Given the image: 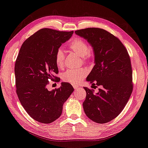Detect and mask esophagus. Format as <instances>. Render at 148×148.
Wrapping results in <instances>:
<instances>
[{
	"label": "esophagus",
	"mask_w": 148,
	"mask_h": 148,
	"mask_svg": "<svg viewBox=\"0 0 148 148\" xmlns=\"http://www.w3.org/2000/svg\"><path fill=\"white\" fill-rule=\"evenodd\" d=\"M73 87H74V89H79V88H80V87H79V86H76V85H73Z\"/></svg>",
	"instance_id": "esophagus-1"
}]
</instances>
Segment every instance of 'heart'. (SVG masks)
<instances>
[{"label":"heart","instance_id":"obj_1","mask_svg":"<svg viewBox=\"0 0 148 148\" xmlns=\"http://www.w3.org/2000/svg\"><path fill=\"white\" fill-rule=\"evenodd\" d=\"M68 49L71 52L78 54L83 61L86 62L91 60L94 56V49L92 47L88 45L86 42L82 38H76L71 41L68 45ZM55 62L57 68L62 69L65 66V55L63 50L59 48L57 49L55 54ZM88 74V71L85 69L77 70H68L63 74V80L65 82L77 85L85 79Z\"/></svg>","mask_w":148,"mask_h":148}]
</instances>
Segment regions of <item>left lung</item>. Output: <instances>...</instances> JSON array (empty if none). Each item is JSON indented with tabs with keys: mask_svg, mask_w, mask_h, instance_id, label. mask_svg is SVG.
Listing matches in <instances>:
<instances>
[{
	"mask_svg": "<svg viewBox=\"0 0 148 148\" xmlns=\"http://www.w3.org/2000/svg\"><path fill=\"white\" fill-rule=\"evenodd\" d=\"M75 33L93 47L95 64L86 80L100 87L95 94L94 89L83 88L86 92L85 113L95 123H108L123 111L132 92L130 55L119 38L106 30L88 28Z\"/></svg>",
	"mask_w": 148,
	"mask_h": 148,
	"instance_id": "8db88e82",
	"label": "left lung"
}]
</instances>
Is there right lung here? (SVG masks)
<instances>
[{"mask_svg":"<svg viewBox=\"0 0 148 148\" xmlns=\"http://www.w3.org/2000/svg\"><path fill=\"white\" fill-rule=\"evenodd\" d=\"M74 31L49 28L37 31L25 40L15 63L16 93L21 105L34 120L51 123L62 114L63 105L74 91L69 83L48 91L49 80L58 82L55 54Z\"/></svg>","mask_w":148,"mask_h":148,"instance_id":"obj_1","label":"right lung"}]
</instances>
